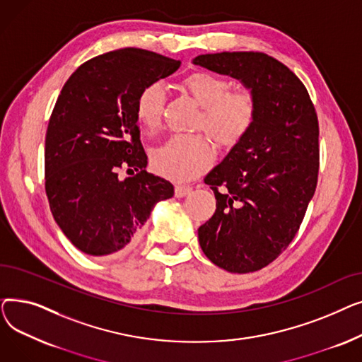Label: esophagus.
<instances>
[{
    "instance_id": "34e87169",
    "label": "esophagus",
    "mask_w": 362,
    "mask_h": 362,
    "mask_svg": "<svg viewBox=\"0 0 362 362\" xmlns=\"http://www.w3.org/2000/svg\"><path fill=\"white\" fill-rule=\"evenodd\" d=\"M192 191V187L191 186H186V185H177L176 187H175V195L177 197V198H183V197H186L189 192Z\"/></svg>"
}]
</instances>
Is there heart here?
Listing matches in <instances>:
<instances>
[{"mask_svg": "<svg viewBox=\"0 0 362 362\" xmlns=\"http://www.w3.org/2000/svg\"><path fill=\"white\" fill-rule=\"evenodd\" d=\"M183 88L202 107L198 129L205 130L221 148L239 145L252 130L258 117V103L252 90H232L230 82L208 71H194L182 81ZM167 101L160 82L144 86L135 101L138 123L148 132L160 127ZM214 149L204 135H175L151 154L157 173L175 182L197 177L211 165Z\"/></svg>", "mask_w": 362, "mask_h": 362, "instance_id": "obj_1", "label": "heart"}]
</instances>
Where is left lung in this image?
Wrapping results in <instances>:
<instances>
[{"label":"left lung","instance_id":"1","mask_svg":"<svg viewBox=\"0 0 362 362\" xmlns=\"http://www.w3.org/2000/svg\"><path fill=\"white\" fill-rule=\"evenodd\" d=\"M194 63L239 79L258 103L250 135L204 179L217 208L198 229L204 254L220 269L258 272L288 248L314 197L315 107L298 76L264 52L204 54Z\"/></svg>","mask_w":362,"mask_h":362}]
</instances>
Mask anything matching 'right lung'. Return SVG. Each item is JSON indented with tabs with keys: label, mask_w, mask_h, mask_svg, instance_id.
Masks as SVG:
<instances>
[{
	"label": "right lung",
	"mask_w": 362,
	"mask_h": 362,
	"mask_svg": "<svg viewBox=\"0 0 362 362\" xmlns=\"http://www.w3.org/2000/svg\"><path fill=\"white\" fill-rule=\"evenodd\" d=\"M180 60L122 48L88 60L64 83L45 136V192L66 238L93 257L129 250L152 208L175 187L145 170L135 116L139 90ZM137 175L122 181L119 170Z\"/></svg>",
	"instance_id": "add662e5"
}]
</instances>
